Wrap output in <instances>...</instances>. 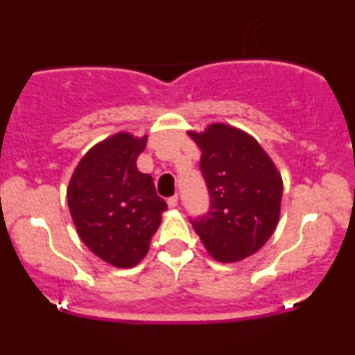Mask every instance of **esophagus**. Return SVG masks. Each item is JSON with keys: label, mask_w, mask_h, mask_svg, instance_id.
I'll return each mask as SVG.
<instances>
[{"label": "esophagus", "mask_w": 355, "mask_h": 355, "mask_svg": "<svg viewBox=\"0 0 355 355\" xmlns=\"http://www.w3.org/2000/svg\"><path fill=\"white\" fill-rule=\"evenodd\" d=\"M166 203H168L170 209H175V207L178 205V195H173V197H170L168 200H166Z\"/></svg>", "instance_id": "34e87169"}]
</instances>
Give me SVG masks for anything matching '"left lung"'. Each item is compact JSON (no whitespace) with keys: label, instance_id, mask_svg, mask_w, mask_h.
Wrapping results in <instances>:
<instances>
[{"label":"left lung","instance_id":"8db88e82","mask_svg":"<svg viewBox=\"0 0 355 355\" xmlns=\"http://www.w3.org/2000/svg\"><path fill=\"white\" fill-rule=\"evenodd\" d=\"M189 135L202 150L200 170L211 197L210 215L191 225L215 260L242 262L277 229L282 175L263 146L237 126L215 121Z\"/></svg>","mask_w":355,"mask_h":355}]
</instances>
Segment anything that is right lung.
I'll list each match as a JSON object with an SVG mask.
<instances>
[{
	"label": "right lung",
	"instance_id": "1",
	"mask_svg": "<svg viewBox=\"0 0 355 355\" xmlns=\"http://www.w3.org/2000/svg\"><path fill=\"white\" fill-rule=\"evenodd\" d=\"M146 135L118 132L93 145L73 170L68 207L80 239L101 260L130 268L148 254L166 203L137 166Z\"/></svg>",
	"mask_w": 355,
	"mask_h": 355
}]
</instances>
